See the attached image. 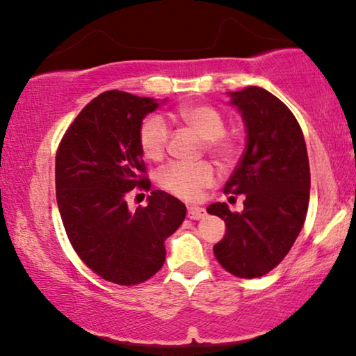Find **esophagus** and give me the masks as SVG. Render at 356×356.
<instances>
[{
    "instance_id": "34e87169",
    "label": "esophagus",
    "mask_w": 356,
    "mask_h": 356,
    "mask_svg": "<svg viewBox=\"0 0 356 356\" xmlns=\"http://www.w3.org/2000/svg\"><path fill=\"white\" fill-rule=\"evenodd\" d=\"M204 214H206V211H204L202 207H197V206H191L189 209H187V218H189V219H194V220H197V219L204 218Z\"/></svg>"
}]
</instances>
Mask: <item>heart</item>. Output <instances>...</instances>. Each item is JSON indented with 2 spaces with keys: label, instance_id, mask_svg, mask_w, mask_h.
Segmentation results:
<instances>
[{
  "label": "heart",
  "instance_id": "heart-1",
  "mask_svg": "<svg viewBox=\"0 0 356 356\" xmlns=\"http://www.w3.org/2000/svg\"><path fill=\"white\" fill-rule=\"evenodd\" d=\"M175 117L206 138L207 150L214 154L220 162L229 164L234 159L236 145L229 137L224 136L226 120L218 108L209 104H187L177 108ZM169 138L170 129L161 115H150L142 122L138 130V145L145 159L161 161L165 155ZM216 179L218 172L209 162H199V164L174 162L162 167L157 174L159 186L184 201L197 199L204 189L216 182Z\"/></svg>",
  "mask_w": 356,
  "mask_h": 356
}]
</instances>
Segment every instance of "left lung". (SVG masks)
Listing matches in <instances>:
<instances>
[{"label": "left lung", "instance_id": "left-lung-1", "mask_svg": "<svg viewBox=\"0 0 356 356\" xmlns=\"http://www.w3.org/2000/svg\"><path fill=\"white\" fill-rule=\"evenodd\" d=\"M246 125V149L224 186L244 194L243 212L226 202L207 207L226 222L214 246L219 264L238 277H259L275 269L300 234L309 202V162L301 127L277 97L261 87L231 92Z\"/></svg>", "mask_w": 356, "mask_h": 356}]
</instances>
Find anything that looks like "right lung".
Listing matches in <instances>:
<instances>
[{"label":"right lung","mask_w":356,"mask_h":356,"mask_svg":"<svg viewBox=\"0 0 356 356\" xmlns=\"http://www.w3.org/2000/svg\"><path fill=\"white\" fill-rule=\"evenodd\" d=\"M157 107L149 97L100 93L56 150V202L68 241L95 275L122 286L144 283L162 268L164 241L186 218V206L164 191L150 192L136 212L127 206L132 189L150 191L138 130Z\"/></svg>","instance_id":"1"}]
</instances>
